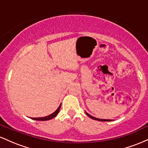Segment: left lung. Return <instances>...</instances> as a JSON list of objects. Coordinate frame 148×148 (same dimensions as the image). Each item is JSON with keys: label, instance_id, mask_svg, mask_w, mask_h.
<instances>
[{"label": "left lung", "instance_id": "obj_1", "mask_svg": "<svg viewBox=\"0 0 148 148\" xmlns=\"http://www.w3.org/2000/svg\"><path fill=\"white\" fill-rule=\"evenodd\" d=\"M86 114H87V115L88 117H90V118L93 119V120H98V121H111V120H104V119H99V118H95V117L92 116V115H90V114H88V113H86Z\"/></svg>", "mask_w": 148, "mask_h": 148}]
</instances>
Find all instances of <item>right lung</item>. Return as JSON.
<instances>
[{"label": "right lung", "instance_id": "obj_1", "mask_svg": "<svg viewBox=\"0 0 148 148\" xmlns=\"http://www.w3.org/2000/svg\"><path fill=\"white\" fill-rule=\"evenodd\" d=\"M60 106H61V104L60 105V106H59V107L58 108V109L56 110V111L55 112H53L52 114L48 115V116L44 117V118H32V119H33V120H40V121H45V120H51V119L53 118L54 117H56L58 115V113L59 111H60Z\"/></svg>", "mask_w": 148, "mask_h": 148}]
</instances>
